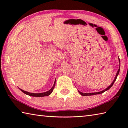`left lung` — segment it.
<instances>
[{
	"instance_id": "obj_1",
	"label": "left lung",
	"mask_w": 128,
	"mask_h": 128,
	"mask_svg": "<svg viewBox=\"0 0 128 128\" xmlns=\"http://www.w3.org/2000/svg\"><path fill=\"white\" fill-rule=\"evenodd\" d=\"M118 59H119V58H118ZM118 60H119V63H120V59H118ZM120 66H119V69H118V72H117L116 77H115V78H114V80L113 82H112L111 85H110V86H108V87L107 88H106L105 90H103V91H101V92H92V93H84V92H80V91H78V92L80 93V94H81V95H82V96H88V95H96V94H102V93L105 92L106 91L109 90L110 88L112 87V86L114 85V81H116V78H117V77H118V73H119V72H120Z\"/></svg>"
}]
</instances>
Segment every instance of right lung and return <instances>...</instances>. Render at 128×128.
I'll return each mask as SVG.
<instances>
[{
  "mask_svg": "<svg viewBox=\"0 0 128 128\" xmlns=\"http://www.w3.org/2000/svg\"><path fill=\"white\" fill-rule=\"evenodd\" d=\"M55 82L56 81H55V82H54V85L52 88H51L50 90L47 91L46 92H41V93H32V92H26V91L23 90L22 89H21V88H19V89H20L21 92H23L24 93H25V94L29 95V96H35V97H42V96H48L49 95H50L51 94V92H52V91L54 90V88H55Z\"/></svg>",
  "mask_w": 128,
  "mask_h": 128,
  "instance_id": "obj_1",
  "label": "right lung"
}]
</instances>
